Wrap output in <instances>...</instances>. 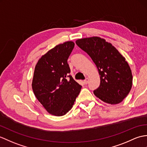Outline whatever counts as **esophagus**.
I'll return each mask as SVG.
<instances>
[{
    "instance_id": "34e87169",
    "label": "esophagus",
    "mask_w": 147,
    "mask_h": 147,
    "mask_svg": "<svg viewBox=\"0 0 147 147\" xmlns=\"http://www.w3.org/2000/svg\"><path fill=\"white\" fill-rule=\"evenodd\" d=\"M88 82H89V79H88V78H86V79L84 80V83L85 84H87L88 83Z\"/></svg>"
}]
</instances>
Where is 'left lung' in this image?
I'll list each match as a JSON object with an SVG mask.
<instances>
[{
    "label": "left lung",
    "instance_id": "1",
    "mask_svg": "<svg viewBox=\"0 0 147 147\" xmlns=\"http://www.w3.org/2000/svg\"><path fill=\"white\" fill-rule=\"evenodd\" d=\"M76 43L91 57L98 68L100 85L93 91L95 96L107 103H121L130 91L133 81L125 58L111 43L101 37L78 39Z\"/></svg>",
    "mask_w": 147,
    "mask_h": 147
}]
</instances>
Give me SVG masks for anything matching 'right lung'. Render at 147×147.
<instances>
[{"mask_svg":"<svg viewBox=\"0 0 147 147\" xmlns=\"http://www.w3.org/2000/svg\"><path fill=\"white\" fill-rule=\"evenodd\" d=\"M74 47L72 41L57 45L40 58L34 73L36 97L47 112L57 117L72 108L82 87L69 75L67 59Z\"/></svg>","mask_w":147,"mask_h":147,"instance_id":"1","label":"right lung"}]
</instances>
